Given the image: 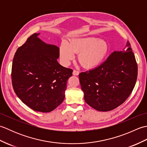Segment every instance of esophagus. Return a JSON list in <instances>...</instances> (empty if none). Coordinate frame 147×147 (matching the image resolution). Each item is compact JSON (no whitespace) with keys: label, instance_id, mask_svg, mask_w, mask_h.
<instances>
[{"label":"esophagus","instance_id":"esophagus-1","mask_svg":"<svg viewBox=\"0 0 147 147\" xmlns=\"http://www.w3.org/2000/svg\"><path fill=\"white\" fill-rule=\"evenodd\" d=\"M79 71H76V70H73V74L74 76H78L79 74Z\"/></svg>","mask_w":147,"mask_h":147}]
</instances>
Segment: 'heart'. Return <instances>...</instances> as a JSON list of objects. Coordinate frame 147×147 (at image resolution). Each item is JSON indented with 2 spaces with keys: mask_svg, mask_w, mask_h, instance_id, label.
<instances>
[{
  "mask_svg": "<svg viewBox=\"0 0 147 147\" xmlns=\"http://www.w3.org/2000/svg\"><path fill=\"white\" fill-rule=\"evenodd\" d=\"M109 51L107 43L102 39L86 37L72 40L68 43L60 45V56L62 62L67 64L74 58V54H78V61L83 67L93 68L104 60Z\"/></svg>",
  "mask_w": 147,
  "mask_h": 147,
  "instance_id": "obj_1",
  "label": "heart"
}]
</instances>
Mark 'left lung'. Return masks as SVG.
<instances>
[{"instance_id": "1", "label": "left lung", "mask_w": 147, "mask_h": 147, "mask_svg": "<svg viewBox=\"0 0 147 147\" xmlns=\"http://www.w3.org/2000/svg\"><path fill=\"white\" fill-rule=\"evenodd\" d=\"M138 65L127 42L122 51H115L93 69L79 74L86 104L98 111H110L123 104L135 86Z\"/></svg>"}]
</instances>
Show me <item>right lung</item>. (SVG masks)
<instances>
[{
  "label": "right lung",
  "mask_w": 147,
  "mask_h": 147,
  "mask_svg": "<svg viewBox=\"0 0 147 147\" xmlns=\"http://www.w3.org/2000/svg\"><path fill=\"white\" fill-rule=\"evenodd\" d=\"M38 35H31L16 52L12 84L24 104L35 111L49 112L63 102L73 71L59 64L58 47L42 42Z\"/></svg>",
  "instance_id": "add662e5"
}]
</instances>
